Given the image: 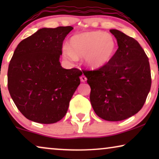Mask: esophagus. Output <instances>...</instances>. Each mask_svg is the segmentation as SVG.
<instances>
[{
  "label": "esophagus",
  "instance_id": "34e87169",
  "mask_svg": "<svg viewBox=\"0 0 159 159\" xmlns=\"http://www.w3.org/2000/svg\"><path fill=\"white\" fill-rule=\"evenodd\" d=\"M80 80H81V81L82 82H84L87 80V77L84 75H82L81 77H80Z\"/></svg>",
  "mask_w": 159,
  "mask_h": 159
}]
</instances>
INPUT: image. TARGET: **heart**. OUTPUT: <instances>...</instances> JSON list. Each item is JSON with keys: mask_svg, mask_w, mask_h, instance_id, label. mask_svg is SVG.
<instances>
[{"mask_svg": "<svg viewBox=\"0 0 159 159\" xmlns=\"http://www.w3.org/2000/svg\"><path fill=\"white\" fill-rule=\"evenodd\" d=\"M116 51V43L111 34L93 31L74 35L70 40V48L64 46L63 53L67 58L76 61L84 57V62L93 69L107 64Z\"/></svg>", "mask_w": 159, "mask_h": 159, "instance_id": "1", "label": "heart"}]
</instances>
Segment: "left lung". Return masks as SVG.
I'll use <instances>...</instances> for the list:
<instances>
[{
    "mask_svg": "<svg viewBox=\"0 0 159 159\" xmlns=\"http://www.w3.org/2000/svg\"><path fill=\"white\" fill-rule=\"evenodd\" d=\"M118 49L112 59L95 70H82L90 86V100L100 118L117 121L143 108L151 87L148 58L134 38L111 30Z\"/></svg>",
    "mask_w": 159,
    "mask_h": 159,
    "instance_id": "left-lung-1",
    "label": "left lung"
}]
</instances>
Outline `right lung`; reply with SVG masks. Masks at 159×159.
<instances>
[{"mask_svg": "<svg viewBox=\"0 0 159 159\" xmlns=\"http://www.w3.org/2000/svg\"><path fill=\"white\" fill-rule=\"evenodd\" d=\"M71 26L42 28L21 40L10 61L8 89L26 118L41 124L60 121L80 84L82 72L65 69L59 58Z\"/></svg>", "mask_w": 159, "mask_h": 159, "instance_id": "1", "label": "right lung"}]
</instances>
